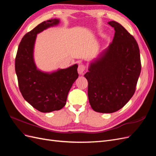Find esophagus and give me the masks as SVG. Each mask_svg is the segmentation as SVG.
Listing matches in <instances>:
<instances>
[{
    "label": "esophagus",
    "instance_id": "34e87169",
    "mask_svg": "<svg viewBox=\"0 0 156 156\" xmlns=\"http://www.w3.org/2000/svg\"><path fill=\"white\" fill-rule=\"evenodd\" d=\"M84 70H85V66H84V65H83V64H81L79 65V67L77 69L78 71V73L80 75H83V72H84Z\"/></svg>",
    "mask_w": 156,
    "mask_h": 156
}]
</instances>
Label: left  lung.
Here are the masks:
<instances>
[{
  "instance_id": "8db88e82",
  "label": "left lung",
  "mask_w": 156,
  "mask_h": 156,
  "mask_svg": "<svg viewBox=\"0 0 156 156\" xmlns=\"http://www.w3.org/2000/svg\"><path fill=\"white\" fill-rule=\"evenodd\" d=\"M108 24L115 30L112 43L91 61L84 74L90 105L101 113L116 112L129 101L141 70L139 48L133 36L119 23Z\"/></svg>"
}]
</instances>
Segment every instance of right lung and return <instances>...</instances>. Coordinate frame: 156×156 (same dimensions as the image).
Wrapping results in <instances>:
<instances>
[{
    "instance_id": "add662e5",
    "label": "right lung",
    "mask_w": 156,
    "mask_h": 156,
    "mask_svg": "<svg viewBox=\"0 0 156 156\" xmlns=\"http://www.w3.org/2000/svg\"><path fill=\"white\" fill-rule=\"evenodd\" d=\"M59 23V19H51L27 33L19 45L16 58V73L22 96L41 112L63 108L69 90L79 76L77 64L52 72H43L35 64L34 50L37 34Z\"/></svg>"
}]
</instances>
